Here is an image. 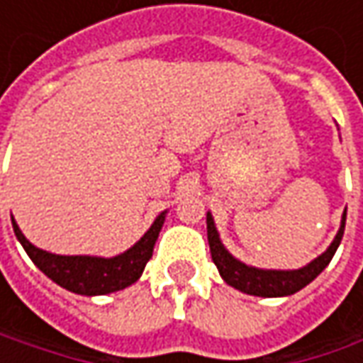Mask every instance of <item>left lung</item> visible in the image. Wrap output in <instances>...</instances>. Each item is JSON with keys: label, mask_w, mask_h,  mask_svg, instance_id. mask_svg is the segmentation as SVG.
Wrapping results in <instances>:
<instances>
[{"label": "left lung", "mask_w": 363, "mask_h": 363, "mask_svg": "<svg viewBox=\"0 0 363 363\" xmlns=\"http://www.w3.org/2000/svg\"><path fill=\"white\" fill-rule=\"evenodd\" d=\"M208 224V242H210V252H212V260L218 267L220 277L234 289L242 291L246 295H255V297H286L301 291L303 286H307L319 272L323 271L329 264V260L333 258L337 246L342 242L343 230H345V212L342 216V226L335 234L333 242L329 244V248L311 260L307 267L297 269V271H264V269H255L248 267L240 260L232 257L230 252L224 248V244L220 240L214 224V218L208 212L206 218Z\"/></svg>", "instance_id": "obj_1"}]
</instances>
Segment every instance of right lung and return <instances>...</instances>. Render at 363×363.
<instances>
[{
	"mask_svg": "<svg viewBox=\"0 0 363 363\" xmlns=\"http://www.w3.org/2000/svg\"><path fill=\"white\" fill-rule=\"evenodd\" d=\"M163 220H165V212H161L160 216L155 218V222L141 236L139 242H135L129 250L113 258L52 255L42 248H35L34 244L21 234L13 216H11V224L28 257L32 258V262L48 279H52L56 285L64 286L66 291L92 297V295H106V293L121 291L125 286L133 285L141 277L145 264L153 255V246L160 236Z\"/></svg>",
	"mask_w": 363,
	"mask_h": 363,
	"instance_id": "1",
	"label": "right lung"
}]
</instances>
